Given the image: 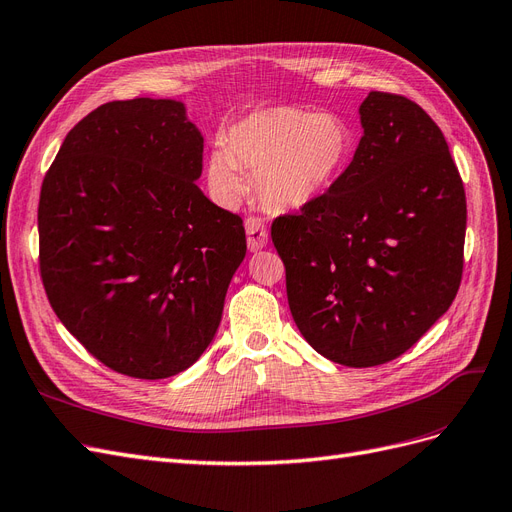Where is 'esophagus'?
<instances>
[{"label": "esophagus", "instance_id": "34e87169", "mask_svg": "<svg viewBox=\"0 0 512 512\" xmlns=\"http://www.w3.org/2000/svg\"><path fill=\"white\" fill-rule=\"evenodd\" d=\"M246 227V244H249V251H261L263 246L268 244V227L263 225L261 219L249 217L244 223Z\"/></svg>", "mask_w": 512, "mask_h": 512}]
</instances>
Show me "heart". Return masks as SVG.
Masks as SVG:
<instances>
[{
  "label": "heart",
  "mask_w": 512,
  "mask_h": 512,
  "mask_svg": "<svg viewBox=\"0 0 512 512\" xmlns=\"http://www.w3.org/2000/svg\"><path fill=\"white\" fill-rule=\"evenodd\" d=\"M357 151L353 125L336 112L270 106L229 127L208 155V183L223 204L238 202L255 172L257 200L274 212L300 210L332 191Z\"/></svg>",
  "instance_id": "1"
}]
</instances>
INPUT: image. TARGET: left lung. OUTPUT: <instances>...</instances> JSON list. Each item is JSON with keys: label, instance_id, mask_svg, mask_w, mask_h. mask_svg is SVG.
<instances>
[{"label": "left lung", "instance_id": "obj_1", "mask_svg": "<svg viewBox=\"0 0 512 512\" xmlns=\"http://www.w3.org/2000/svg\"><path fill=\"white\" fill-rule=\"evenodd\" d=\"M338 185L272 223L295 325L349 368L400 357L453 304L466 193L440 127L402 95L372 91Z\"/></svg>", "mask_w": 512, "mask_h": 512}]
</instances>
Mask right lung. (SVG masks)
Wrapping results in <instances>:
<instances>
[{"label":"right lung","instance_id":"obj_1","mask_svg":"<svg viewBox=\"0 0 512 512\" xmlns=\"http://www.w3.org/2000/svg\"><path fill=\"white\" fill-rule=\"evenodd\" d=\"M202 153L183 102L136 97L89 112L44 176L38 232L48 302L119 374L174 376L217 334L246 236L238 214L195 185Z\"/></svg>","mask_w":512,"mask_h":512}]
</instances>
